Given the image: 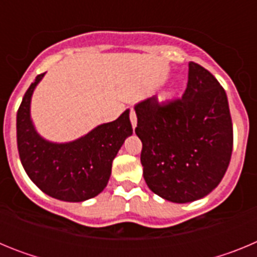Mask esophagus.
<instances>
[{
	"mask_svg": "<svg viewBox=\"0 0 257 257\" xmlns=\"http://www.w3.org/2000/svg\"><path fill=\"white\" fill-rule=\"evenodd\" d=\"M130 121L133 123V127L135 128L136 123H138V117H136V113L134 110V108H130Z\"/></svg>",
	"mask_w": 257,
	"mask_h": 257,
	"instance_id": "obj_1",
	"label": "esophagus"
}]
</instances>
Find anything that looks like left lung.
<instances>
[{
	"label": "left lung",
	"mask_w": 257,
	"mask_h": 257,
	"mask_svg": "<svg viewBox=\"0 0 257 257\" xmlns=\"http://www.w3.org/2000/svg\"><path fill=\"white\" fill-rule=\"evenodd\" d=\"M140 161L152 192L175 203L203 198L219 185L233 151L228 97L212 74L189 63L183 96L135 106Z\"/></svg>",
	"instance_id": "1"
}]
</instances>
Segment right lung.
Masks as SVG:
<instances>
[{
	"mask_svg": "<svg viewBox=\"0 0 257 257\" xmlns=\"http://www.w3.org/2000/svg\"><path fill=\"white\" fill-rule=\"evenodd\" d=\"M44 74L36 77L18 109L17 140L20 161L31 180L47 196L67 202L86 201L106 187L113 160L124 139L133 134L128 110L76 142H46L36 133L29 117L31 96Z\"/></svg>",
	"mask_w": 257,
	"mask_h": 257,
	"instance_id": "right-lung-1",
	"label": "right lung"
}]
</instances>
